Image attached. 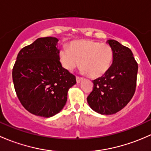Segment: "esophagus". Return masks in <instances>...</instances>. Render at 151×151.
<instances>
[{
    "instance_id": "34e87169",
    "label": "esophagus",
    "mask_w": 151,
    "mask_h": 151,
    "mask_svg": "<svg viewBox=\"0 0 151 151\" xmlns=\"http://www.w3.org/2000/svg\"><path fill=\"white\" fill-rule=\"evenodd\" d=\"M76 80H77V83H80V82L83 81V78L80 77H76Z\"/></svg>"
}]
</instances>
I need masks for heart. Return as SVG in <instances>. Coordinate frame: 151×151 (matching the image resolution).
Instances as JSON below:
<instances>
[{"mask_svg": "<svg viewBox=\"0 0 151 151\" xmlns=\"http://www.w3.org/2000/svg\"><path fill=\"white\" fill-rule=\"evenodd\" d=\"M62 66L72 71L80 63V71L93 78L100 77L107 72L113 60V52L109 45L91 40L70 42L68 47L63 45L59 52Z\"/></svg>", "mask_w": 151, "mask_h": 151, "instance_id": "heart-1", "label": "heart"}]
</instances>
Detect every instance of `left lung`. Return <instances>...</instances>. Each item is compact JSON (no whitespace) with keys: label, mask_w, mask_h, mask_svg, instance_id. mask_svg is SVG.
<instances>
[{"label":"left lung","mask_w":151,"mask_h":151,"mask_svg":"<svg viewBox=\"0 0 151 151\" xmlns=\"http://www.w3.org/2000/svg\"><path fill=\"white\" fill-rule=\"evenodd\" d=\"M113 52L107 72L93 81V90L87 98L90 107L101 115H112L127 105L134 94L138 65L128 47L113 39L106 42Z\"/></svg>","instance_id":"1"}]
</instances>
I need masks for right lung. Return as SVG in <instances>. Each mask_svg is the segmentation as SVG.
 <instances>
[{"label":"right lung","mask_w":151,"mask_h":151,"mask_svg":"<svg viewBox=\"0 0 151 151\" xmlns=\"http://www.w3.org/2000/svg\"><path fill=\"white\" fill-rule=\"evenodd\" d=\"M58 39L39 38L18 53L12 71L14 89L22 106L30 113L50 118L66 105L68 89L76 77L63 68Z\"/></svg>","instance_id":"right-lung-1"}]
</instances>
